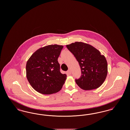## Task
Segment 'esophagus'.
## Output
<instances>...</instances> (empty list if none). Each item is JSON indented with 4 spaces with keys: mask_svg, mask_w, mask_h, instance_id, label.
I'll list each match as a JSON object with an SVG mask.
<instances>
[{
    "mask_svg": "<svg viewBox=\"0 0 130 130\" xmlns=\"http://www.w3.org/2000/svg\"><path fill=\"white\" fill-rule=\"evenodd\" d=\"M67 73L68 74H69V75L71 74V70H70V69H69L68 71H67Z\"/></svg>",
    "mask_w": 130,
    "mask_h": 130,
    "instance_id": "esophagus-1",
    "label": "esophagus"
}]
</instances>
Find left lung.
<instances>
[{
    "label": "left lung",
    "instance_id": "left-lung-1",
    "mask_svg": "<svg viewBox=\"0 0 130 130\" xmlns=\"http://www.w3.org/2000/svg\"><path fill=\"white\" fill-rule=\"evenodd\" d=\"M79 63L82 74L75 79L77 84L84 90H93L104 83L108 73V65L104 56L89 44L76 42L66 46Z\"/></svg>",
    "mask_w": 130,
    "mask_h": 130
}]
</instances>
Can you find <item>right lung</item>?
Here are the masks:
<instances>
[{
	"label": "right lung",
	"mask_w": 130,
	"mask_h": 130,
	"mask_svg": "<svg viewBox=\"0 0 130 130\" xmlns=\"http://www.w3.org/2000/svg\"><path fill=\"white\" fill-rule=\"evenodd\" d=\"M63 46L51 45L40 48L26 64V74L32 88L43 94H51L61 90L67 75L60 72L58 59Z\"/></svg>",
	"instance_id": "1"
}]
</instances>
